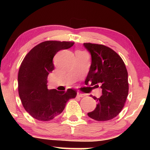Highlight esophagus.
Instances as JSON below:
<instances>
[{"mask_svg":"<svg viewBox=\"0 0 150 150\" xmlns=\"http://www.w3.org/2000/svg\"><path fill=\"white\" fill-rule=\"evenodd\" d=\"M77 96L79 97H83L85 96V95L83 94V93H79V92H78L77 94Z\"/></svg>","mask_w":150,"mask_h":150,"instance_id":"esophagus-1","label":"esophagus"}]
</instances>
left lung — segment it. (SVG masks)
<instances>
[{
	"label": "left lung",
	"instance_id": "obj_1",
	"mask_svg": "<svg viewBox=\"0 0 150 150\" xmlns=\"http://www.w3.org/2000/svg\"><path fill=\"white\" fill-rule=\"evenodd\" d=\"M91 57V64L86 81L94 88L100 87V98L95 109L88 115L97 121L109 120L117 116L128 95V71L121 57L110 47L102 44L84 43Z\"/></svg>",
	"mask_w": 150,
	"mask_h": 150
}]
</instances>
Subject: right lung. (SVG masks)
<instances>
[{
    "instance_id": "1",
    "label": "right lung",
    "mask_w": 150,
    "mask_h": 150,
    "mask_svg": "<svg viewBox=\"0 0 150 150\" xmlns=\"http://www.w3.org/2000/svg\"><path fill=\"white\" fill-rule=\"evenodd\" d=\"M73 42L45 41L35 46L22 60L18 74L19 97L24 109L31 117L48 121L61 113L67 102L77 91L48 90L47 76L54 69L53 59L61 50L73 46Z\"/></svg>"
}]
</instances>
